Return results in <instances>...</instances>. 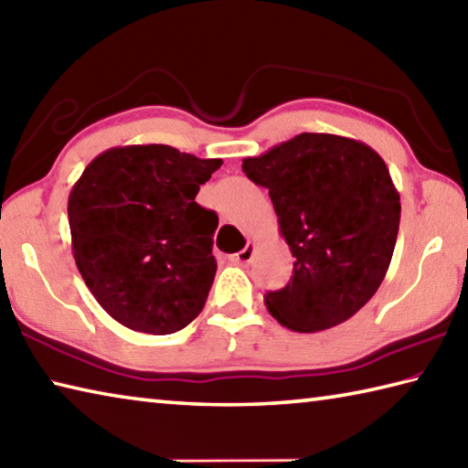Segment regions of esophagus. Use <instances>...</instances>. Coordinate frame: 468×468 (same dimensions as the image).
I'll use <instances>...</instances> for the list:
<instances>
[{
    "label": "esophagus",
    "instance_id": "esophagus-1",
    "mask_svg": "<svg viewBox=\"0 0 468 468\" xmlns=\"http://www.w3.org/2000/svg\"><path fill=\"white\" fill-rule=\"evenodd\" d=\"M253 256H256V243L248 241V245H245V248L235 256V261L243 263V266H248V263L253 260Z\"/></svg>",
    "mask_w": 468,
    "mask_h": 468
}]
</instances>
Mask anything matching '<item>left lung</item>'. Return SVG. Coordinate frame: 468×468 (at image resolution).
<instances>
[{
  "label": "left lung",
  "instance_id": "left-lung-1",
  "mask_svg": "<svg viewBox=\"0 0 468 468\" xmlns=\"http://www.w3.org/2000/svg\"><path fill=\"white\" fill-rule=\"evenodd\" d=\"M241 167L268 188L294 258L291 282L263 296L270 315L301 334L356 315L385 280L401 220L382 157L367 143L303 133Z\"/></svg>",
  "mask_w": 468,
  "mask_h": 468
}]
</instances>
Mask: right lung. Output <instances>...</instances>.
<instances>
[{"label": "right lung", "mask_w": 468, "mask_h": 468, "mask_svg": "<svg viewBox=\"0 0 468 468\" xmlns=\"http://www.w3.org/2000/svg\"><path fill=\"white\" fill-rule=\"evenodd\" d=\"M220 165L169 145H126L100 153L75 182L67 202L75 263L124 327L176 334L205 307L218 217L197 194Z\"/></svg>", "instance_id": "right-lung-1"}]
</instances>
